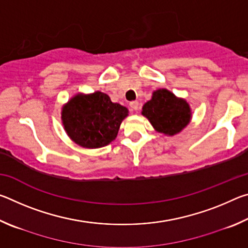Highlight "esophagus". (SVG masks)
I'll return each mask as SVG.
<instances>
[{"instance_id": "obj_1", "label": "esophagus", "mask_w": 248, "mask_h": 248, "mask_svg": "<svg viewBox=\"0 0 248 248\" xmlns=\"http://www.w3.org/2000/svg\"><path fill=\"white\" fill-rule=\"evenodd\" d=\"M130 107H131L133 110H138V109H139V102H131L130 103Z\"/></svg>"}]
</instances>
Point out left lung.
Returning <instances> with one entry per match:
<instances>
[{
	"instance_id": "left-lung-1",
	"label": "left lung",
	"mask_w": 248,
	"mask_h": 248,
	"mask_svg": "<svg viewBox=\"0 0 248 248\" xmlns=\"http://www.w3.org/2000/svg\"><path fill=\"white\" fill-rule=\"evenodd\" d=\"M142 115L149 119L157 132L177 134L191 119V109L184 98H178L166 89L153 92L152 98L142 107Z\"/></svg>"
}]
</instances>
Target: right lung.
I'll list each match as a JSON object with an SVG mask.
<instances>
[{
  "label": "right lung",
  "mask_w": 248,
  "mask_h": 248,
  "mask_svg": "<svg viewBox=\"0 0 248 248\" xmlns=\"http://www.w3.org/2000/svg\"><path fill=\"white\" fill-rule=\"evenodd\" d=\"M128 112L107 94L95 92L71 98L62 108L61 119L71 140L83 148L97 149L116 139Z\"/></svg>",
  "instance_id": "obj_1"
}]
</instances>
